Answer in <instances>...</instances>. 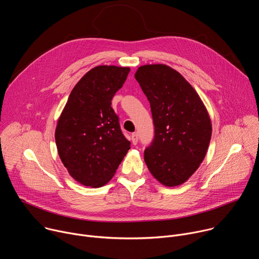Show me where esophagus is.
Returning <instances> with one entry per match:
<instances>
[{"label":"esophagus","instance_id":"esophagus-1","mask_svg":"<svg viewBox=\"0 0 259 259\" xmlns=\"http://www.w3.org/2000/svg\"><path fill=\"white\" fill-rule=\"evenodd\" d=\"M131 140H132V143L134 144V145H136L137 144V142H138V134L135 132V133H132V135H131Z\"/></svg>","mask_w":259,"mask_h":259}]
</instances>
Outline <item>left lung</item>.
<instances>
[{
    "mask_svg": "<svg viewBox=\"0 0 259 259\" xmlns=\"http://www.w3.org/2000/svg\"><path fill=\"white\" fill-rule=\"evenodd\" d=\"M135 79L146 96L154 125L144 160L161 184L181 185L202 162L211 137V123L199 96L185 78L166 65L138 68Z\"/></svg>",
    "mask_w": 259,
    "mask_h": 259,
    "instance_id": "1",
    "label": "left lung"
}]
</instances>
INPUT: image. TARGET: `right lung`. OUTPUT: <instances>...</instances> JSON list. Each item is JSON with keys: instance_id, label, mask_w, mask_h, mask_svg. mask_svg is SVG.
<instances>
[{"instance_id": "1", "label": "right lung", "mask_w": 259, "mask_h": 259, "mask_svg": "<svg viewBox=\"0 0 259 259\" xmlns=\"http://www.w3.org/2000/svg\"><path fill=\"white\" fill-rule=\"evenodd\" d=\"M130 72L128 67L98 66L74 86L56 128L63 164L79 183L107 184L130 149L112 99Z\"/></svg>"}]
</instances>
